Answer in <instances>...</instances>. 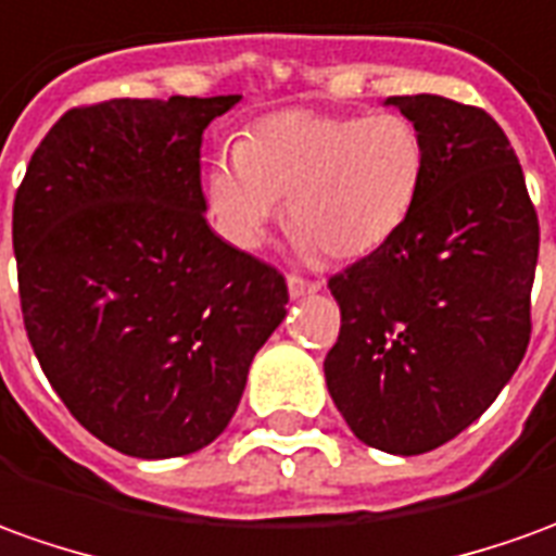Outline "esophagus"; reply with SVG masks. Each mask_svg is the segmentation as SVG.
<instances>
[{"label": "esophagus", "mask_w": 556, "mask_h": 556, "mask_svg": "<svg viewBox=\"0 0 556 556\" xmlns=\"http://www.w3.org/2000/svg\"><path fill=\"white\" fill-rule=\"evenodd\" d=\"M287 290H290L293 300H302V296L317 293V290H320V281H308V278H300V275H290V278H287Z\"/></svg>", "instance_id": "1"}]
</instances>
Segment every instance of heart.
I'll list each match as a JSON object with an SVG mask.
<instances>
[{
    "label": "heart",
    "instance_id": "b5f03b06",
    "mask_svg": "<svg viewBox=\"0 0 556 556\" xmlns=\"http://www.w3.org/2000/svg\"><path fill=\"white\" fill-rule=\"evenodd\" d=\"M427 172L424 136L405 114L285 111L256 124L205 178L214 227L254 251L287 199L302 254L354 260L381 248L412 214Z\"/></svg>",
    "mask_w": 556,
    "mask_h": 556
}]
</instances>
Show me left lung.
<instances>
[{
  "mask_svg": "<svg viewBox=\"0 0 556 556\" xmlns=\"http://www.w3.org/2000/svg\"><path fill=\"white\" fill-rule=\"evenodd\" d=\"M384 105L420 129L427 172L405 224L329 278L342 329L324 375L359 442L412 457L484 415L527 354L539 217L488 111L432 93Z\"/></svg>",
  "mask_w": 556,
  "mask_h": 556,
  "instance_id": "8db88e82",
  "label": "left lung"
}]
</instances>
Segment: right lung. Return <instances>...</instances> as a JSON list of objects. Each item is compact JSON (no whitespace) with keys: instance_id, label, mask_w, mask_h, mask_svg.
<instances>
[{"instance_id":"1","label":"right lung","mask_w":556,"mask_h":556,"mask_svg":"<svg viewBox=\"0 0 556 556\" xmlns=\"http://www.w3.org/2000/svg\"><path fill=\"white\" fill-rule=\"evenodd\" d=\"M239 96L66 111L14 197L26 336L56 396L114 451L212 445L287 315L285 275L205 220L202 132Z\"/></svg>"}]
</instances>
